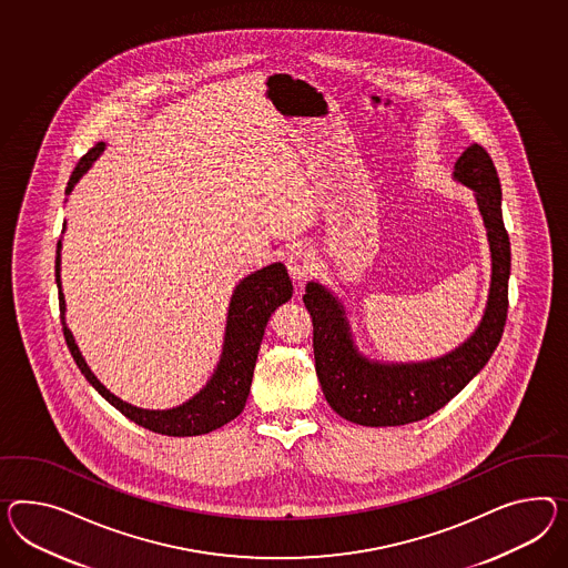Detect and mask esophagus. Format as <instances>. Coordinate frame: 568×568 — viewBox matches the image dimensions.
Instances as JSON below:
<instances>
[{"instance_id": "34e87169", "label": "esophagus", "mask_w": 568, "mask_h": 568, "mask_svg": "<svg viewBox=\"0 0 568 568\" xmlns=\"http://www.w3.org/2000/svg\"><path fill=\"white\" fill-rule=\"evenodd\" d=\"M286 267L294 282H303L315 270V257L306 248H294L286 257Z\"/></svg>"}]
</instances>
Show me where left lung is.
Listing matches in <instances>:
<instances>
[{"label":"left lung","mask_w":568,"mask_h":568,"mask_svg":"<svg viewBox=\"0 0 568 568\" xmlns=\"http://www.w3.org/2000/svg\"><path fill=\"white\" fill-rule=\"evenodd\" d=\"M453 179L474 191L488 231L493 276L480 325L462 346L424 363H377L354 346L344 305L320 282L303 296L313 320L315 371L327 404L342 418L363 426H402L449 404L490 361L509 311L510 243L500 210L495 162L471 144L455 162Z\"/></svg>","instance_id":"obj_1"}]
</instances>
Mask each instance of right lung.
Here are the masks:
<instances>
[{"instance_id":"1","label":"right lung","mask_w":568,"mask_h":568,"mask_svg":"<svg viewBox=\"0 0 568 568\" xmlns=\"http://www.w3.org/2000/svg\"><path fill=\"white\" fill-rule=\"evenodd\" d=\"M104 144L99 142L97 146L90 148L87 154L75 164L68 190L70 195L73 185L80 181V176L87 173L92 162L101 156ZM61 241L58 243V257H55V282L59 288V313H61V325L63 335L68 342V348L72 352L73 361L88 383L101 393L102 397L116 407L125 418L144 426L152 433L166 435V437H197L212 433L226 422L234 420L243 407L247 404L248 389L253 368L257 361V352L262 346L265 325L272 317L277 306L288 303L292 296V282L288 277V270L284 263H272L263 270L253 272L251 276L239 282L234 288L229 317H226V334H224V346L220 356L219 366L214 375L205 383L204 389L195 393L190 402L171 409H144L135 407L119 399L116 395L109 392L102 385L94 373L90 371L82 352L78 348L72 332L65 323V298L61 292Z\"/></svg>"}]
</instances>
